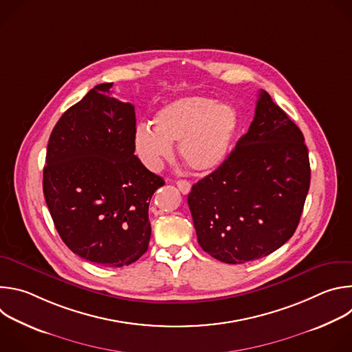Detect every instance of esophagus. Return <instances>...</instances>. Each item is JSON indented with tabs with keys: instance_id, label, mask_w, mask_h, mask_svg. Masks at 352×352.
Masks as SVG:
<instances>
[{
	"instance_id": "34e87169",
	"label": "esophagus",
	"mask_w": 352,
	"mask_h": 352,
	"mask_svg": "<svg viewBox=\"0 0 352 352\" xmlns=\"http://www.w3.org/2000/svg\"><path fill=\"white\" fill-rule=\"evenodd\" d=\"M177 186H178V189H179L184 195H186V193L190 192V184H189L188 181H185V179L177 181Z\"/></svg>"
}]
</instances>
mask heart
Instances as JSON below:
<instances>
[{
    "instance_id": "obj_1",
    "label": "heart",
    "mask_w": 352,
    "mask_h": 352,
    "mask_svg": "<svg viewBox=\"0 0 352 352\" xmlns=\"http://www.w3.org/2000/svg\"><path fill=\"white\" fill-rule=\"evenodd\" d=\"M155 128L139 124L133 144L140 162L152 171L173 155L171 143H178L184 163L196 173H210L227 159L238 128L236 110L214 98L190 96L160 109Z\"/></svg>"
}]
</instances>
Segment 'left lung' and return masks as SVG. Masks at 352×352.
Wrapping results in <instances>:
<instances>
[{
	"instance_id": "1",
	"label": "left lung",
	"mask_w": 352,
	"mask_h": 352,
	"mask_svg": "<svg viewBox=\"0 0 352 352\" xmlns=\"http://www.w3.org/2000/svg\"><path fill=\"white\" fill-rule=\"evenodd\" d=\"M304 142L300 129L261 90L248 132L188 195L205 252L239 265L270 255L294 235L311 184Z\"/></svg>"
}]
</instances>
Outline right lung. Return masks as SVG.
Returning a JSON list of instances; mask_svg holds the SVG:
<instances>
[{
    "label": "right lung",
    "mask_w": 352,
    "mask_h": 352,
    "mask_svg": "<svg viewBox=\"0 0 352 352\" xmlns=\"http://www.w3.org/2000/svg\"><path fill=\"white\" fill-rule=\"evenodd\" d=\"M94 86L50 135L43 192L72 252L106 267L136 262L147 250L148 204L164 185L133 155L135 107Z\"/></svg>",
    "instance_id": "obj_1"
}]
</instances>
